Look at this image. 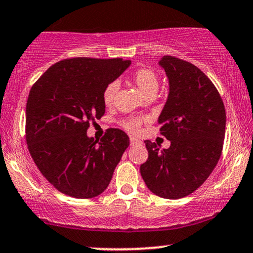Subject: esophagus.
Masks as SVG:
<instances>
[{
    "mask_svg": "<svg viewBox=\"0 0 253 253\" xmlns=\"http://www.w3.org/2000/svg\"><path fill=\"white\" fill-rule=\"evenodd\" d=\"M129 143H130V145H136V144H140V140H138V139L136 138H134V136H130L129 138Z\"/></svg>",
    "mask_w": 253,
    "mask_h": 253,
    "instance_id": "esophagus-1",
    "label": "esophagus"
}]
</instances>
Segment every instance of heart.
Segmentation results:
<instances>
[{"label":"heart","instance_id":"heart-1","mask_svg":"<svg viewBox=\"0 0 253 253\" xmlns=\"http://www.w3.org/2000/svg\"><path fill=\"white\" fill-rule=\"evenodd\" d=\"M132 81L135 84L136 88L140 90L141 92L146 96L149 94H156L157 89L159 86V81L157 77L156 72L151 69H139L134 74L132 75ZM119 89V83L118 82H110L108 85L106 86L103 90V102L106 106H110L114 102L115 94H117ZM139 124L140 121L138 119H129V120L124 121V126L130 132H135L138 130Z\"/></svg>","mask_w":253,"mask_h":253}]
</instances>
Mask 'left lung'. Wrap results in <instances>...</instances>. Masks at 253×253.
Returning <instances> with one entry per match:
<instances>
[{
  "label": "left lung",
  "mask_w": 253,
  "mask_h": 253,
  "mask_svg": "<svg viewBox=\"0 0 253 253\" xmlns=\"http://www.w3.org/2000/svg\"><path fill=\"white\" fill-rule=\"evenodd\" d=\"M169 80V94L158 118L170 140L161 150L145 140L149 158L140 165L147 188L163 199L195 191L216 167L226 128L225 106L211 80L191 63L164 56L158 62Z\"/></svg>",
  "instance_id": "left-lung-1"
}]
</instances>
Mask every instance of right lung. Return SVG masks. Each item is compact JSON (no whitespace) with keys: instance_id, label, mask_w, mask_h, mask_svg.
I'll list each match as a JSON object with an SVG mask.
<instances>
[{"instance_id":"add662e5","label":"right lung","mask_w":253,"mask_h":253,"mask_svg":"<svg viewBox=\"0 0 253 253\" xmlns=\"http://www.w3.org/2000/svg\"><path fill=\"white\" fill-rule=\"evenodd\" d=\"M130 60L72 58L48 68L32 86L26 106V140L38 169L65 195L91 199L108 187L129 138L107 129L88 136L89 123L104 114L103 90Z\"/></svg>"}]
</instances>
